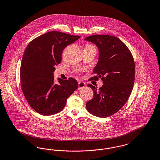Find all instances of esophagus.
Here are the masks:
<instances>
[{"label":"esophagus","mask_w":160,"mask_h":160,"mask_svg":"<svg viewBox=\"0 0 160 160\" xmlns=\"http://www.w3.org/2000/svg\"><path fill=\"white\" fill-rule=\"evenodd\" d=\"M78 89H82V88H85V86H86V84L83 82H78Z\"/></svg>","instance_id":"34e87169"}]
</instances>
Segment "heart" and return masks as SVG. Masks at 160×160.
<instances>
[{
	"label": "heart",
	"instance_id": "1",
	"mask_svg": "<svg viewBox=\"0 0 160 160\" xmlns=\"http://www.w3.org/2000/svg\"><path fill=\"white\" fill-rule=\"evenodd\" d=\"M86 47H92L94 48V47H93V46H92V45H88Z\"/></svg>",
	"mask_w": 160,
	"mask_h": 160
}]
</instances>
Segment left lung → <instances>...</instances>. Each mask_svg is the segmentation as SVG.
Wrapping results in <instances>:
<instances>
[{
    "mask_svg": "<svg viewBox=\"0 0 160 160\" xmlns=\"http://www.w3.org/2000/svg\"><path fill=\"white\" fill-rule=\"evenodd\" d=\"M85 40L94 43L99 51L98 62L94 68L95 76L101 78L103 85L97 89L88 85L94 91L93 98L86 106L96 117L106 118L121 109L128 101L134 83L135 62L130 50L118 38L109 35H93Z\"/></svg>",
    "mask_w": 160,
    "mask_h": 160,
    "instance_id": "8db88e82",
    "label": "left lung"
}]
</instances>
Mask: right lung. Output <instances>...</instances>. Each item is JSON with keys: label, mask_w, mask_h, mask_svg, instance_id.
<instances>
[{"label": "right lung", "mask_w": 160, "mask_h": 160, "mask_svg": "<svg viewBox=\"0 0 160 160\" xmlns=\"http://www.w3.org/2000/svg\"><path fill=\"white\" fill-rule=\"evenodd\" d=\"M80 38L51 31L34 38L26 48L20 65L21 88L27 102L38 113L51 115L60 112L78 88L73 78H58L55 83L53 72L62 61L63 49Z\"/></svg>", "instance_id": "right-lung-1"}]
</instances>
